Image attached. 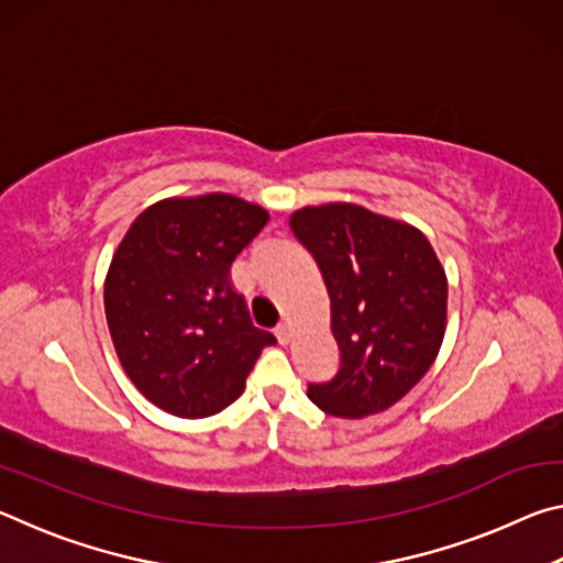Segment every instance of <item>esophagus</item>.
Listing matches in <instances>:
<instances>
[{
    "label": "esophagus",
    "instance_id": "esophagus-1",
    "mask_svg": "<svg viewBox=\"0 0 563 563\" xmlns=\"http://www.w3.org/2000/svg\"><path fill=\"white\" fill-rule=\"evenodd\" d=\"M275 338H278L280 345H288V342H290V325H288V322H280V325L275 328Z\"/></svg>",
    "mask_w": 563,
    "mask_h": 563
}]
</instances>
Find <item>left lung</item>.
Wrapping results in <instances>:
<instances>
[{
	"label": "left lung",
	"mask_w": 563,
	"mask_h": 563,
	"mask_svg": "<svg viewBox=\"0 0 563 563\" xmlns=\"http://www.w3.org/2000/svg\"><path fill=\"white\" fill-rule=\"evenodd\" d=\"M330 295L340 369L308 397L335 417H367L399 402L442 347L446 275L415 225L355 203L305 206L290 216Z\"/></svg>",
	"instance_id": "left-lung-1"
}]
</instances>
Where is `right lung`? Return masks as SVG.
<instances>
[{"label":"right lung","mask_w":563,"mask_h":563,"mask_svg":"<svg viewBox=\"0 0 563 563\" xmlns=\"http://www.w3.org/2000/svg\"><path fill=\"white\" fill-rule=\"evenodd\" d=\"M271 221L231 194L164 198L148 206L113 253L103 310L123 373L168 415L201 419L245 389L263 347L233 288L235 255Z\"/></svg>","instance_id":"obj_1"}]
</instances>
